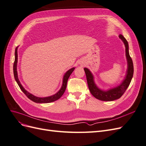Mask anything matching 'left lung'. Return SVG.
<instances>
[{
  "label": "left lung",
  "mask_w": 146,
  "mask_h": 146,
  "mask_svg": "<svg viewBox=\"0 0 146 146\" xmlns=\"http://www.w3.org/2000/svg\"><path fill=\"white\" fill-rule=\"evenodd\" d=\"M119 36L122 39L125 46V54L128 64L126 77L121 85L108 91L101 90L95 84L94 77L90 70L86 68H84L86 76L88 88L91 94L96 99L102 101H113L120 98L129 87L133 76V64L129 54V44L126 39L122 35H119Z\"/></svg>",
  "instance_id": "1"
}]
</instances>
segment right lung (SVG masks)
<instances>
[{
  "label": "right lung",
  "mask_w": 146,
  "mask_h": 146,
  "mask_svg": "<svg viewBox=\"0 0 146 146\" xmlns=\"http://www.w3.org/2000/svg\"><path fill=\"white\" fill-rule=\"evenodd\" d=\"M17 47L15 48V62H14V64H13V73H14V76H15V80L16 81L17 83L18 84V85L19 86V88H21V91H23L24 93L25 94V96L27 97V98L30 99L31 100H32L34 102L36 103H41V104H45V103H50L52 102H54L56 100L59 99L61 96H63V94H64V92L66 90V86H67V82L68 80V78L70 77V74H72V72L74 71V68L70 69L69 70H68L67 72H66V74H64V76L63 77V84H62V86H61V89L60 90V91L56 92V93L54 95L49 96V97H46V98H38V97H36L34 95L30 94V92H29L28 91H26L24 87L23 86V85H21V82L19 80L18 77H17Z\"/></svg>",
  "instance_id": "obj_1"
}]
</instances>
